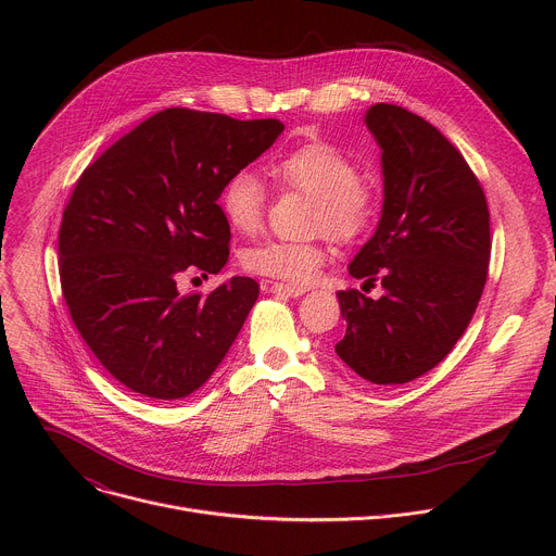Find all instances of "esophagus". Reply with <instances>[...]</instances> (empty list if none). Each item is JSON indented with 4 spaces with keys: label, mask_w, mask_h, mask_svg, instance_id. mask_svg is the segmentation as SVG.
I'll return each mask as SVG.
<instances>
[{
    "label": "esophagus",
    "mask_w": 556,
    "mask_h": 556,
    "mask_svg": "<svg viewBox=\"0 0 556 556\" xmlns=\"http://www.w3.org/2000/svg\"><path fill=\"white\" fill-rule=\"evenodd\" d=\"M268 290L273 294H281V296H301V294H305L303 286H288V283H270Z\"/></svg>",
    "instance_id": "obj_1"
}]
</instances>
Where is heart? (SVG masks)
<instances>
[{"instance_id": "heart-1", "label": "heart", "mask_w": 556, "mask_h": 556, "mask_svg": "<svg viewBox=\"0 0 556 556\" xmlns=\"http://www.w3.org/2000/svg\"><path fill=\"white\" fill-rule=\"evenodd\" d=\"M273 180L312 198L309 224L334 240H354L376 217V195L358 178V167L326 140L305 142L270 163ZM219 206L226 222L240 232H255L264 219L266 189L251 172L235 174L222 189ZM326 253L314 242L266 240L247 251L244 264L260 275L288 283H307Z\"/></svg>"}]
</instances>
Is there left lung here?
I'll return each instance as SVG.
<instances>
[{"instance_id": "8db88e82", "label": "left lung", "mask_w": 556, "mask_h": 556, "mask_svg": "<svg viewBox=\"0 0 556 556\" xmlns=\"http://www.w3.org/2000/svg\"><path fill=\"white\" fill-rule=\"evenodd\" d=\"M365 125L380 147L382 211L350 275L384 292H337L348 328L334 350L361 378L403 384L433 369L472 319L491 260L489 206L462 153L425 118L378 103Z\"/></svg>"}]
</instances>
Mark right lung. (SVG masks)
<instances>
[{"instance_id": "right-lung-1", "label": "right lung", "mask_w": 556, "mask_h": 556, "mask_svg": "<svg viewBox=\"0 0 556 556\" xmlns=\"http://www.w3.org/2000/svg\"><path fill=\"white\" fill-rule=\"evenodd\" d=\"M281 131L277 118L172 108L78 178L59 230L63 299L101 365L144 399L178 401L200 389L255 305L251 277H230L208 296L180 294L178 279L226 266L222 189Z\"/></svg>"}]
</instances>
